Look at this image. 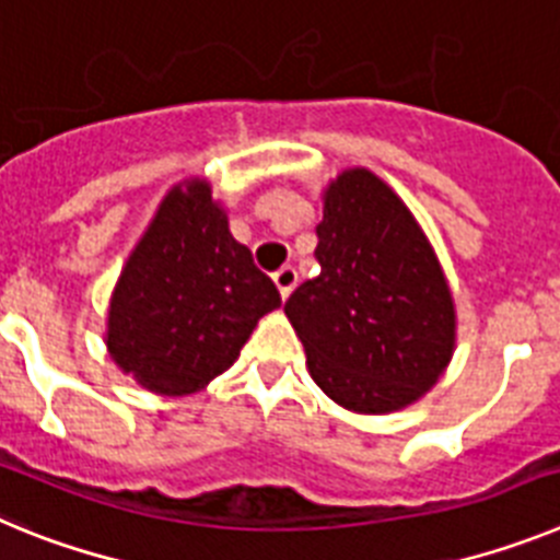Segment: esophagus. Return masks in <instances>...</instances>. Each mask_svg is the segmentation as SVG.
I'll use <instances>...</instances> for the list:
<instances>
[{
  "label": "esophagus",
  "instance_id": "34e87169",
  "mask_svg": "<svg viewBox=\"0 0 560 560\" xmlns=\"http://www.w3.org/2000/svg\"><path fill=\"white\" fill-rule=\"evenodd\" d=\"M275 285H277V291H280V296L285 300V296H289L296 285L294 266H280V269L275 271Z\"/></svg>",
  "mask_w": 560,
  "mask_h": 560
}]
</instances>
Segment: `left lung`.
<instances>
[{
    "instance_id": "left-lung-1",
    "label": "left lung",
    "mask_w": 560,
    "mask_h": 560,
    "mask_svg": "<svg viewBox=\"0 0 560 560\" xmlns=\"http://www.w3.org/2000/svg\"><path fill=\"white\" fill-rule=\"evenodd\" d=\"M319 275L285 300L311 378L339 407L393 412L418 400L454 350L446 277L412 212L364 167L325 192Z\"/></svg>"
}]
</instances>
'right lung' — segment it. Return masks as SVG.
Returning <instances> with one entry per match:
<instances>
[{
	"label": "right lung",
	"instance_id": "right-lung-1",
	"mask_svg": "<svg viewBox=\"0 0 560 560\" xmlns=\"http://www.w3.org/2000/svg\"><path fill=\"white\" fill-rule=\"evenodd\" d=\"M280 291L230 235L207 182L173 187L128 257L108 311V353L160 395H190L237 359Z\"/></svg>",
	"mask_w": 560,
	"mask_h": 560
}]
</instances>
